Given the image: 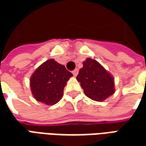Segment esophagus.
Here are the masks:
<instances>
[{"instance_id":"obj_1","label":"esophagus","mask_w":146,"mask_h":146,"mask_svg":"<svg viewBox=\"0 0 146 146\" xmlns=\"http://www.w3.org/2000/svg\"><path fill=\"white\" fill-rule=\"evenodd\" d=\"M78 72H79V70H78V69H76V70H74L73 71V76H76L77 74H78Z\"/></svg>"}]
</instances>
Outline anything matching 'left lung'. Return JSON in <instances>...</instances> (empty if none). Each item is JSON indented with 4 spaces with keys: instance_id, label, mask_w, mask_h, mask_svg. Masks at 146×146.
<instances>
[{
    "instance_id": "8db88e82",
    "label": "left lung",
    "mask_w": 146,
    "mask_h": 146,
    "mask_svg": "<svg viewBox=\"0 0 146 146\" xmlns=\"http://www.w3.org/2000/svg\"><path fill=\"white\" fill-rule=\"evenodd\" d=\"M76 80L86 96L95 101H104L115 92L114 78L101 64L90 58L83 62Z\"/></svg>"
}]
</instances>
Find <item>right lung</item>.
<instances>
[{
  "instance_id": "1",
  "label": "right lung",
  "mask_w": 146,
  "mask_h": 146,
  "mask_svg": "<svg viewBox=\"0 0 146 146\" xmlns=\"http://www.w3.org/2000/svg\"><path fill=\"white\" fill-rule=\"evenodd\" d=\"M73 74L63 65L49 59L35 70L30 78V88L36 101L48 106L56 104L62 95L65 86Z\"/></svg>"
}]
</instances>
